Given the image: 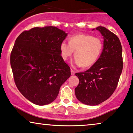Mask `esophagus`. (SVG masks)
<instances>
[{"label":"esophagus","mask_w":133,"mask_h":133,"mask_svg":"<svg viewBox=\"0 0 133 133\" xmlns=\"http://www.w3.org/2000/svg\"><path fill=\"white\" fill-rule=\"evenodd\" d=\"M70 72H71V75H74L75 74V72L73 69H70Z\"/></svg>","instance_id":"obj_1"}]
</instances>
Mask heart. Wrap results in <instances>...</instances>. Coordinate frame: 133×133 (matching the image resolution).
I'll return each instance as SVG.
<instances>
[{
    "label": "heart",
    "mask_w": 133,
    "mask_h": 133,
    "mask_svg": "<svg viewBox=\"0 0 133 133\" xmlns=\"http://www.w3.org/2000/svg\"><path fill=\"white\" fill-rule=\"evenodd\" d=\"M103 49L102 40L88 34H79L70 38L69 43L63 41L60 45L61 55L67 60L74 53V64L76 66L88 68L97 61Z\"/></svg>",
    "instance_id": "b5f03b06"
}]
</instances>
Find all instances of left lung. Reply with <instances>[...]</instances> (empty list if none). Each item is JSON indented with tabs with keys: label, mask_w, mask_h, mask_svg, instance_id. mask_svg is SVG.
Masks as SVG:
<instances>
[{
	"label": "left lung",
	"mask_w": 133,
	"mask_h": 133,
	"mask_svg": "<svg viewBox=\"0 0 133 133\" xmlns=\"http://www.w3.org/2000/svg\"><path fill=\"white\" fill-rule=\"evenodd\" d=\"M104 37V48L99 58L89 69L77 72L79 84L75 88L77 99L88 105H98L111 96L122 74V47L115 34L104 27L96 28Z\"/></svg>",
	"instance_id": "1"
}]
</instances>
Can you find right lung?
<instances>
[{
  "instance_id": "obj_1",
  "label": "right lung",
  "mask_w": 133,
  "mask_h": 133,
  "mask_svg": "<svg viewBox=\"0 0 133 133\" xmlns=\"http://www.w3.org/2000/svg\"><path fill=\"white\" fill-rule=\"evenodd\" d=\"M67 35L56 27L45 26L23 31L16 39L10 55L13 78L20 93L34 104L55 101L70 76L60 50Z\"/></svg>"
}]
</instances>
